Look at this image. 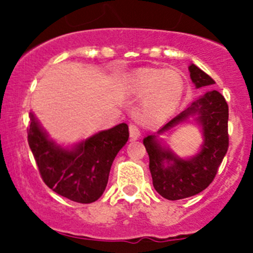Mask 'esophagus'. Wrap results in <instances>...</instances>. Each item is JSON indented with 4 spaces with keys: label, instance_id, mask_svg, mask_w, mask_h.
<instances>
[{
    "label": "esophagus",
    "instance_id": "esophagus-1",
    "mask_svg": "<svg viewBox=\"0 0 253 253\" xmlns=\"http://www.w3.org/2000/svg\"><path fill=\"white\" fill-rule=\"evenodd\" d=\"M141 137V132H139L138 127L136 125H129V138L131 141H136Z\"/></svg>",
    "mask_w": 253,
    "mask_h": 253
}]
</instances>
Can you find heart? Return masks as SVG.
<instances>
[{"label": "heart", "instance_id": "1", "mask_svg": "<svg viewBox=\"0 0 253 253\" xmlns=\"http://www.w3.org/2000/svg\"><path fill=\"white\" fill-rule=\"evenodd\" d=\"M132 94L143 96L139 114L143 121L159 122L174 112L182 100L185 82L176 71L147 70L137 73L128 82Z\"/></svg>", "mask_w": 253, "mask_h": 253}]
</instances>
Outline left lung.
<instances>
[{
	"instance_id": "obj_1",
	"label": "left lung",
	"mask_w": 253,
	"mask_h": 253,
	"mask_svg": "<svg viewBox=\"0 0 253 253\" xmlns=\"http://www.w3.org/2000/svg\"><path fill=\"white\" fill-rule=\"evenodd\" d=\"M190 77L196 88L215 84L201 68L191 63ZM193 118L203 129L200 152L191 158H181L165 146L159 136ZM229 108L218 90L209 89L188 108L176 115L155 134L143 139L149 155V170L155 191L170 201L182 200L202 192L215 177L229 147Z\"/></svg>"
}]
</instances>
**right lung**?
<instances>
[{
    "instance_id": "1",
    "label": "right lung",
    "mask_w": 253,
    "mask_h": 253,
    "mask_svg": "<svg viewBox=\"0 0 253 253\" xmlns=\"http://www.w3.org/2000/svg\"><path fill=\"white\" fill-rule=\"evenodd\" d=\"M28 143L48 187L73 202L91 203L108 185L112 162L128 141V126L120 124L63 147L48 137L34 112H29Z\"/></svg>"
}]
</instances>
